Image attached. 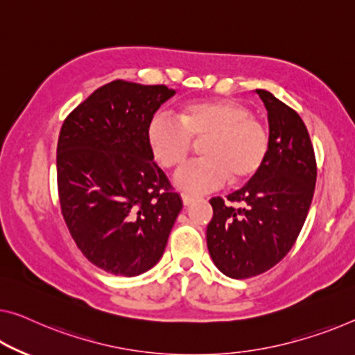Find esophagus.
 <instances>
[{"mask_svg": "<svg viewBox=\"0 0 355 355\" xmlns=\"http://www.w3.org/2000/svg\"><path fill=\"white\" fill-rule=\"evenodd\" d=\"M182 200L184 205H191L194 200H196V196H191V194H182Z\"/></svg>", "mask_w": 355, "mask_h": 355, "instance_id": "obj_1", "label": "esophagus"}]
</instances>
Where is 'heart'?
<instances>
[{
  "mask_svg": "<svg viewBox=\"0 0 355 355\" xmlns=\"http://www.w3.org/2000/svg\"><path fill=\"white\" fill-rule=\"evenodd\" d=\"M200 144L202 159L180 171L173 182L191 193L218 188L230 178L244 184L258 175L269 153L266 127L232 100H196L178 110V121L157 113L146 127L148 146L164 168H178Z\"/></svg>",
  "mask_w": 355,
  "mask_h": 355,
  "instance_id": "heart-1",
  "label": "heart"
}]
</instances>
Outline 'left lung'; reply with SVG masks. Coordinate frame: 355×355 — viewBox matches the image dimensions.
Instances as JSON below:
<instances>
[{
    "mask_svg": "<svg viewBox=\"0 0 355 355\" xmlns=\"http://www.w3.org/2000/svg\"><path fill=\"white\" fill-rule=\"evenodd\" d=\"M268 110L269 153L258 175L228 196L211 198L207 247L232 279L263 274L293 247L313 202L317 166L308 129L295 110L257 89ZM241 205V208L234 205Z\"/></svg>",
    "mask_w": 355,
    "mask_h": 355,
    "instance_id": "1",
    "label": "left lung"
}]
</instances>
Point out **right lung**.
<instances>
[{
	"instance_id": "add662e5",
	"label": "right lung",
	"mask_w": 355,
	"mask_h": 355,
	"mask_svg": "<svg viewBox=\"0 0 355 355\" xmlns=\"http://www.w3.org/2000/svg\"><path fill=\"white\" fill-rule=\"evenodd\" d=\"M173 94L116 79L79 103L60 129L63 220L83 255L114 276L155 266L183 207L146 140L148 123Z\"/></svg>"
}]
</instances>
